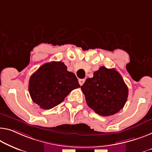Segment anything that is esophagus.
Returning a JSON list of instances; mask_svg holds the SVG:
<instances>
[{"instance_id":"1","label":"esophagus","mask_w":152,"mask_h":152,"mask_svg":"<svg viewBox=\"0 0 152 152\" xmlns=\"http://www.w3.org/2000/svg\"><path fill=\"white\" fill-rule=\"evenodd\" d=\"M78 82H79V84H80V85L82 86L84 84V83L85 82V79H79Z\"/></svg>"}]
</instances>
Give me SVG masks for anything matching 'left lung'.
Wrapping results in <instances>:
<instances>
[{
    "mask_svg": "<svg viewBox=\"0 0 152 152\" xmlns=\"http://www.w3.org/2000/svg\"><path fill=\"white\" fill-rule=\"evenodd\" d=\"M87 105L98 115L110 116L124 108L128 88L115 69L100 67L81 86Z\"/></svg>",
    "mask_w": 152,
    "mask_h": 152,
    "instance_id": "left-lung-1",
    "label": "left lung"
}]
</instances>
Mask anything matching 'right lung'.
Instances as JSON below:
<instances>
[{
  "mask_svg": "<svg viewBox=\"0 0 152 152\" xmlns=\"http://www.w3.org/2000/svg\"><path fill=\"white\" fill-rule=\"evenodd\" d=\"M80 87L75 74L67 71L64 63L52 61L42 65L31 76L28 91L33 102L43 109H50Z\"/></svg>",
  "mask_w": 152,
  "mask_h": 152,
  "instance_id": "1",
  "label": "right lung"
}]
</instances>
